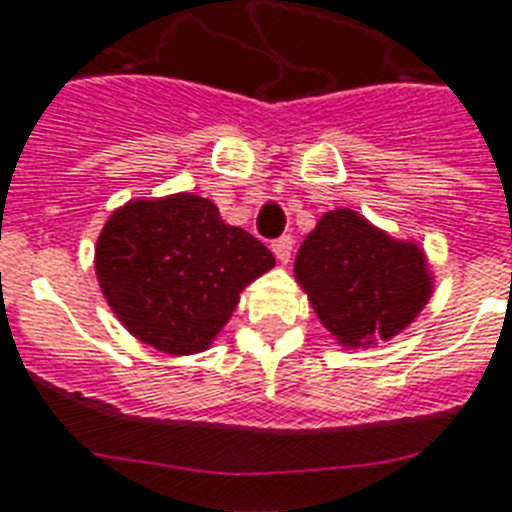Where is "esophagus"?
<instances>
[{"label": "esophagus", "mask_w": 512, "mask_h": 512, "mask_svg": "<svg viewBox=\"0 0 512 512\" xmlns=\"http://www.w3.org/2000/svg\"><path fill=\"white\" fill-rule=\"evenodd\" d=\"M272 251H275V256H277V261H280V264H288L290 251H293V237H290V235L277 237L275 243H272Z\"/></svg>", "instance_id": "obj_1"}]
</instances>
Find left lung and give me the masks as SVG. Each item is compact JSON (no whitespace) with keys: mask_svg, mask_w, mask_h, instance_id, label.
<instances>
[{"mask_svg":"<svg viewBox=\"0 0 512 512\" xmlns=\"http://www.w3.org/2000/svg\"><path fill=\"white\" fill-rule=\"evenodd\" d=\"M296 282L346 349H372L410 327L433 293L425 251L351 208H335L298 248Z\"/></svg>","mask_w":512,"mask_h":512,"instance_id":"left-lung-1","label":"left lung"}]
</instances>
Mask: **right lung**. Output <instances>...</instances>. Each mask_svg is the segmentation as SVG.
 Masks as SVG:
<instances>
[{"mask_svg": "<svg viewBox=\"0 0 512 512\" xmlns=\"http://www.w3.org/2000/svg\"><path fill=\"white\" fill-rule=\"evenodd\" d=\"M272 267L267 245L192 192L129 200L94 245L97 282L118 322L171 357L206 351L240 293Z\"/></svg>", "mask_w": 512, "mask_h": 512, "instance_id": "add662e5", "label": "right lung"}]
</instances>
